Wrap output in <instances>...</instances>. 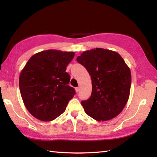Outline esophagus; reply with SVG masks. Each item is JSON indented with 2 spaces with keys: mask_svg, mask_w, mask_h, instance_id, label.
I'll use <instances>...</instances> for the list:
<instances>
[{
  "mask_svg": "<svg viewBox=\"0 0 157 157\" xmlns=\"http://www.w3.org/2000/svg\"><path fill=\"white\" fill-rule=\"evenodd\" d=\"M79 91V87L75 88V92H78Z\"/></svg>",
  "mask_w": 157,
  "mask_h": 157,
  "instance_id": "1",
  "label": "esophagus"
}]
</instances>
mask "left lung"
I'll use <instances>...</instances> for the list:
<instances>
[{"mask_svg":"<svg viewBox=\"0 0 157 157\" xmlns=\"http://www.w3.org/2000/svg\"><path fill=\"white\" fill-rule=\"evenodd\" d=\"M77 61L87 69L92 79V94L82 105L86 114L98 121L117 116L128 101L131 71L117 52L101 48L84 51Z\"/></svg>","mask_w":157,"mask_h":157,"instance_id":"left-lung-1","label":"left lung"}]
</instances>
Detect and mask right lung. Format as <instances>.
<instances>
[{
  "mask_svg": "<svg viewBox=\"0 0 157 157\" xmlns=\"http://www.w3.org/2000/svg\"><path fill=\"white\" fill-rule=\"evenodd\" d=\"M73 52L47 50L29 59L19 76V90L28 111L39 120L52 121L65 111L75 95L68 85L67 66L74 57Z\"/></svg>",
  "mask_w": 157,
  "mask_h": 157,
  "instance_id": "1",
  "label": "right lung"
}]
</instances>
